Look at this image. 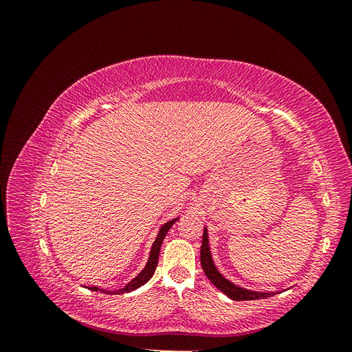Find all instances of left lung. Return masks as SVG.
<instances>
[{
    "label": "left lung",
    "instance_id": "1",
    "mask_svg": "<svg viewBox=\"0 0 352 352\" xmlns=\"http://www.w3.org/2000/svg\"><path fill=\"white\" fill-rule=\"evenodd\" d=\"M201 265H202V270H204L208 280L212 285H214L217 289H220L223 294L228 295L230 300H235V301H251V300H260V298H269V296L276 295V292H273V294H270V292L260 294V292L243 289V287H239L236 285H233L228 279L223 278V276L217 272L216 265H214V263H212V258H211V252H210V247H208L207 229H204V233H202Z\"/></svg>",
    "mask_w": 352,
    "mask_h": 352
}]
</instances>
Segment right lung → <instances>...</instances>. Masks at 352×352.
<instances>
[{
    "instance_id": "right-lung-1",
    "label": "right lung",
    "mask_w": 352,
    "mask_h": 352,
    "mask_svg": "<svg viewBox=\"0 0 352 352\" xmlns=\"http://www.w3.org/2000/svg\"><path fill=\"white\" fill-rule=\"evenodd\" d=\"M177 219H173V220H170V221H167L166 225H163V228L160 229V232H158V236H157V239H155V242L153 243V248H151V252H150V258H148V263H146V265H145V269L136 276V278L132 280V282H129L127 283L124 287H122V289H119V291H114V292H110V291H105V289H100L98 286H92V287H89L91 291H95V292H104V294H124V292H131V291H133V289H136V287H140V286H142L144 283H146L148 280H150L151 278H153V274H154V272H155V269H157V264H158V255H160V248H162V243H163V239H164V236L167 235V232H168V229L173 226V223L176 221Z\"/></svg>"
}]
</instances>
